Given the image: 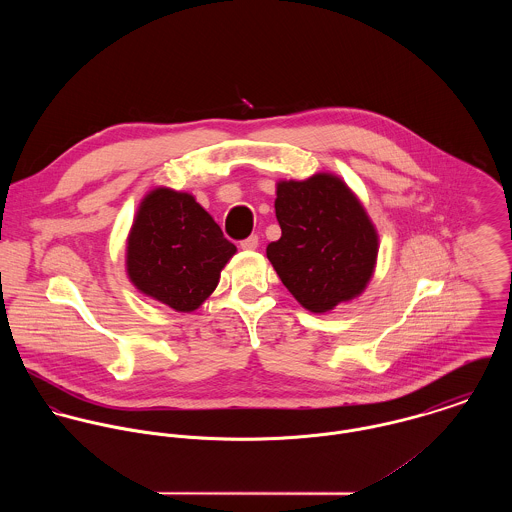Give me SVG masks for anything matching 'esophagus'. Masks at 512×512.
Returning <instances> with one entry per match:
<instances>
[{
    "instance_id": "1",
    "label": "esophagus",
    "mask_w": 512,
    "mask_h": 512,
    "mask_svg": "<svg viewBox=\"0 0 512 512\" xmlns=\"http://www.w3.org/2000/svg\"><path fill=\"white\" fill-rule=\"evenodd\" d=\"M258 244H260L258 236H256V234H252V236H248V238H244V240L240 242V248H242V250H256V248H258Z\"/></svg>"
}]
</instances>
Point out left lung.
Wrapping results in <instances>:
<instances>
[{
	"label": "left lung",
	"mask_w": 512,
	"mask_h": 512,
	"mask_svg": "<svg viewBox=\"0 0 512 512\" xmlns=\"http://www.w3.org/2000/svg\"><path fill=\"white\" fill-rule=\"evenodd\" d=\"M282 236L266 248L282 284L311 313L365 292L378 256V232L363 203L333 173L276 185Z\"/></svg>",
	"instance_id": "left-lung-1"
}]
</instances>
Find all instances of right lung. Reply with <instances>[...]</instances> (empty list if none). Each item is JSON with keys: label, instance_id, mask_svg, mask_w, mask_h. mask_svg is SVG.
I'll list each match as a JSON object with an SVG mask.
<instances>
[{"label": "right lung", "instance_id": "right-lung-1", "mask_svg": "<svg viewBox=\"0 0 512 512\" xmlns=\"http://www.w3.org/2000/svg\"><path fill=\"white\" fill-rule=\"evenodd\" d=\"M236 254L215 219L191 193L157 187L142 199L126 246V272L136 290L191 313L219 286Z\"/></svg>", "mask_w": 512, "mask_h": 512}]
</instances>
